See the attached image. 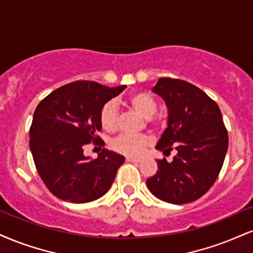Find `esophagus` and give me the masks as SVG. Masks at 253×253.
<instances>
[{"label":"esophagus","instance_id":"34e87169","mask_svg":"<svg viewBox=\"0 0 253 253\" xmlns=\"http://www.w3.org/2000/svg\"><path fill=\"white\" fill-rule=\"evenodd\" d=\"M126 161H128V163H140V161H141V159H136V158L127 157L126 158Z\"/></svg>","mask_w":253,"mask_h":253}]
</instances>
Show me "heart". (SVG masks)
<instances>
[{
  "mask_svg": "<svg viewBox=\"0 0 253 253\" xmlns=\"http://www.w3.org/2000/svg\"><path fill=\"white\" fill-rule=\"evenodd\" d=\"M127 102L134 111L147 119L148 124L157 126L159 121L153 118L157 112L158 103L156 97L147 92H135L130 94ZM99 120L102 129L106 132H114L118 128L119 115L118 109L113 102H106L100 109ZM151 144L150 139L146 135H129L123 134L112 141V148L124 156L136 158L141 156L142 152Z\"/></svg>",
  "mask_w": 253,
  "mask_h": 253,
  "instance_id": "1",
  "label": "heart"
}]
</instances>
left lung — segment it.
<instances>
[{
    "instance_id": "1",
    "label": "left lung",
    "mask_w": 253,
    "mask_h": 253,
    "mask_svg": "<svg viewBox=\"0 0 253 253\" xmlns=\"http://www.w3.org/2000/svg\"><path fill=\"white\" fill-rule=\"evenodd\" d=\"M154 93L169 109L167 128L157 150L176 156L169 163L157 160L158 171L146 180L157 198L171 204H186L203 197L217 180L223 167L229 135L215 101L202 89L179 79L160 78Z\"/></svg>"
}]
</instances>
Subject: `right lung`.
<instances>
[{
	"mask_svg": "<svg viewBox=\"0 0 253 253\" xmlns=\"http://www.w3.org/2000/svg\"><path fill=\"white\" fill-rule=\"evenodd\" d=\"M126 86L109 88L95 81H74L57 88L39 103L29 130L36 169L54 196L82 204L99 199L111 188L125 158L102 148L96 159L84 146H103L100 109Z\"/></svg>",
	"mask_w": 253,
	"mask_h": 253,
	"instance_id": "add662e5",
	"label": "right lung"
}]
</instances>
